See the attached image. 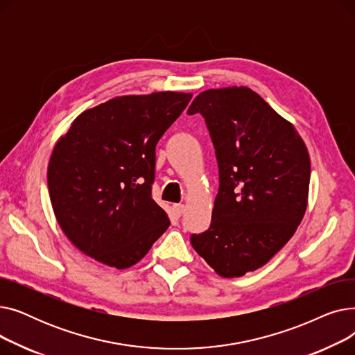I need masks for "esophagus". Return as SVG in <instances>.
I'll use <instances>...</instances> for the list:
<instances>
[{
	"instance_id": "34e87169",
	"label": "esophagus",
	"mask_w": 355,
	"mask_h": 355,
	"mask_svg": "<svg viewBox=\"0 0 355 355\" xmlns=\"http://www.w3.org/2000/svg\"><path fill=\"white\" fill-rule=\"evenodd\" d=\"M173 211H174V214L175 216H182L184 214V211H185V206H184V204H174V206H173Z\"/></svg>"
}]
</instances>
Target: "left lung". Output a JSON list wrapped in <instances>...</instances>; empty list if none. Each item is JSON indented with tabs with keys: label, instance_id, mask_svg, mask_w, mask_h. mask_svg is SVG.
I'll use <instances>...</instances> for the list:
<instances>
[{
	"label": "left lung",
	"instance_id": "1",
	"mask_svg": "<svg viewBox=\"0 0 355 355\" xmlns=\"http://www.w3.org/2000/svg\"><path fill=\"white\" fill-rule=\"evenodd\" d=\"M206 119L220 187L209 230L194 250L221 277L266 265L293 236L308 206L311 159L295 126L246 86L201 92L189 115Z\"/></svg>",
	"mask_w": 355,
	"mask_h": 355
}]
</instances>
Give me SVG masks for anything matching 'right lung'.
I'll list each match as a JSON object with an SVG mask.
<instances>
[{
  "label": "right lung",
  "mask_w": 355,
  "mask_h": 355,
  "mask_svg": "<svg viewBox=\"0 0 355 355\" xmlns=\"http://www.w3.org/2000/svg\"><path fill=\"white\" fill-rule=\"evenodd\" d=\"M193 93L126 95L87 109L55 142L47 166L63 233L98 262L128 269L170 226L151 197L155 146Z\"/></svg>",
  "instance_id": "obj_1"
}]
</instances>
